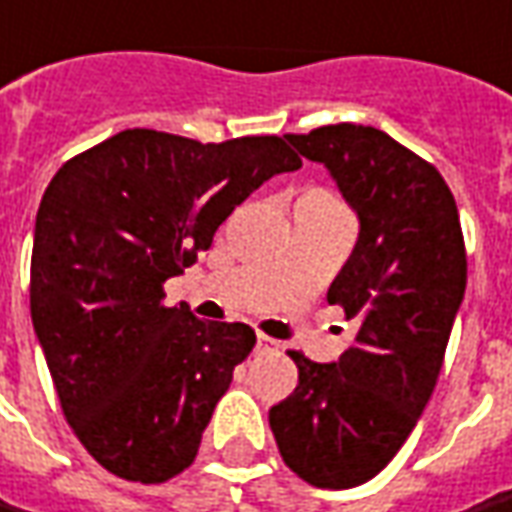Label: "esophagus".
Instances as JSON below:
<instances>
[{
    "label": "esophagus",
    "instance_id": "obj_1",
    "mask_svg": "<svg viewBox=\"0 0 512 512\" xmlns=\"http://www.w3.org/2000/svg\"><path fill=\"white\" fill-rule=\"evenodd\" d=\"M278 348V340L273 337H267V334H259L256 337V351H276Z\"/></svg>",
    "mask_w": 512,
    "mask_h": 512
}]
</instances>
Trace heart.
<instances>
[{"instance_id":"1","label":"heart","mask_w":512,"mask_h":512,"mask_svg":"<svg viewBox=\"0 0 512 512\" xmlns=\"http://www.w3.org/2000/svg\"><path fill=\"white\" fill-rule=\"evenodd\" d=\"M317 195H323V192H317Z\"/></svg>"}]
</instances>
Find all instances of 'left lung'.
I'll use <instances>...</instances> for the list:
<instances>
[{
	"label": "left lung",
	"instance_id": "1",
	"mask_svg": "<svg viewBox=\"0 0 512 512\" xmlns=\"http://www.w3.org/2000/svg\"><path fill=\"white\" fill-rule=\"evenodd\" d=\"M326 164L359 214V239L326 301L354 323L337 362L287 351L298 387L270 410L278 451L315 488H357L410 438L438 384L465 292V242L451 189L426 158L368 125L287 133Z\"/></svg>",
	"mask_w": 512,
	"mask_h": 512
}]
</instances>
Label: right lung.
<instances>
[{"label":"right lung","mask_w":512,"mask_h":512,"mask_svg":"<svg viewBox=\"0 0 512 512\" xmlns=\"http://www.w3.org/2000/svg\"><path fill=\"white\" fill-rule=\"evenodd\" d=\"M298 167L281 136L203 144L130 128L49 181L30 262L33 326L66 424L114 477L161 485L195 463L256 331L167 306L164 284L250 192Z\"/></svg>","instance_id":"add662e5"}]
</instances>
